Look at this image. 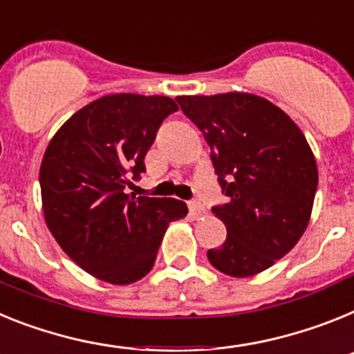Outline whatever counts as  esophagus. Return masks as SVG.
Masks as SVG:
<instances>
[{"instance_id":"1","label":"esophagus","mask_w":354,"mask_h":354,"mask_svg":"<svg viewBox=\"0 0 354 354\" xmlns=\"http://www.w3.org/2000/svg\"><path fill=\"white\" fill-rule=\"evenodd\" d=\"M189 212L192 217H199V215H205L207 214V210H205V207H203L201 203L199 201H189Z\"/></svg>"}]
</instances>
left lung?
I'll list each match as a JSON object with an SVG mask.
<instances>
[{
  "instance_id": "8db88e82",
  "label": "left lung",
  "mask_w": 354,
  "mask_h": 354,
  "mask_svg": "<svg viewBox=\"0 0 354 354\" xmlns=\"http://www.w3.org/2000/svg\"><path fill=\"white\" fill-rule=\"evenodd\" d=\"M181 112L210 146L215 174L228 198L212 207L228 230L212 266L233 278L269 269L308 226L317 164L303 131L270 101L245 92L178 96Z\"/></svg>"
}]
</instances>
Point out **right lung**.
<instances>
[{"mask_svg": "<svg viewBox=\"0 0 354 354\" xmlns=\"http://www.w3.org/2000/svg\"><path fill=\"white\" fill-rule=\"evenodd\" d=\"M178 104L167 96L110 94L55 133L41 164L44 219L67 257L88 274L128 285L151 270L171 221L187 215L173 198L126 194L130 176Z\"/></svg>", "mask_w": 354, "mask_h": 354, "instance_id": "obj_1", "label": "right lung"}]
</instances>
